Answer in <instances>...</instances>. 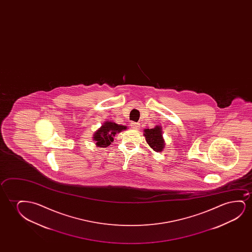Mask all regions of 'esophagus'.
Returning <instances> with one entry per match:
<instances>
[{"label":"esophagus","instance_id":"esophagus-1","mask_svg":"<svg viewBox=\"0 0 252 252\" xmlns=\"http://www.w3.org/2000/svg\"><path fill=\"white\" fill-rule=\"evenodd\" d=\"M131 127L132 128V129H138V127H139V124L138 123H136V122H131Z\"/></svg>","mask_w":252,"mask_h":252}]
</instances>
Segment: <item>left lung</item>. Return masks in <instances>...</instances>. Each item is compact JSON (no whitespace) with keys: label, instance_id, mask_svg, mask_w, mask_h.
Returning a JSON list of instances; mask_svg holds the SVG:
<instances>
[{"label":"left lung","instance_id":"1","mask_svg":"<svg viewBox=\"0 0 252 252\" xmlns=\"http://www.w3.org/2000/svg\"><path fill=\"white\" fill-rule=\"evenodd\" d=\"M144 136L149 146L156 152H161L163 151L165 146L164 139L162 137V127L161 126H156L152 129H145Z\"/></svg>","mask_w":252,"mask_h":252}]
</instances>
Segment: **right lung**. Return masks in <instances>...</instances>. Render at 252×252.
I'll list each match as a JSON object with an SVG mask.
<instances>
[{"mask_svg":"<svg viewBox=\"0 0 252 252\" xmlns=\"http://www.w3.org/2000/svg\"><path fill=\"white\" fill-rule=\"evenodd\" d=\"M126 129L127 127L126 126L116 124L114 121H105L103 125L94 133L93 140L98 147H107L114 141L115 135Z\"/></svg>","mask_w":252,"mask_h":252,"instance_id":"add662e5","label":"right lung"}]
</instances>
